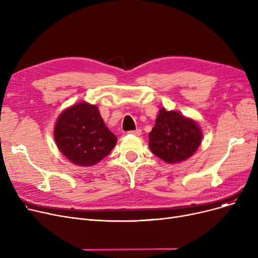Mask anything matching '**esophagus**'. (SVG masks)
I'll list each match as a JSON object with an SVG mask.
<instances>
[{
  "label": "esophagus",
  "instance_id": "esophagus-1",
  "mask_svg": "<svg viewBox=\"0 0 258 258\" xmlns=\"http://www.w3.org/2000/svg\"><path fill=\"white\" fill-rule=\"evenodd\" d=\"M128 133L135 135V136H140V135L142 134V131H141L140 128H138V130H136V131H131V132H128Z\"/></svg>",
  "mask_w": 258,
  "mask_h": 258
}]
</instances>
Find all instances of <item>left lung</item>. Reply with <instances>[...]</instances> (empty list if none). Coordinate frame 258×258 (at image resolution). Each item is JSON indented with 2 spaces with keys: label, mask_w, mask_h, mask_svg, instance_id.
Listing matches in <instances>:
<instances>
[{
  "label": "left lung",
  "mask_w": 258,
  "mask_h": 258,
  "mask_svg": "<svg viewBox=\"0 0 258 258\" xmlns=\"http://www.w3.org/2000/svg\"><path fill=\"white\" fill-rule=\"evenodd\" d=\"M202 130L196 120L161 107L150 133L148 146L161 160L174 164L194 156L202 143Z\"/></svg>",
  "instance_id": "1"
}]
</instances>
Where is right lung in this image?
<instances>
[{
  "label": "right lung",
  "instance_id": "add662e5",
  "mask_svg": "<svg viewBox=\"0 0 258 258\" xmlns=\"http://www.w3.org/2000/svg\"><path fill=\"white\" fill-rule=\"evenodd\" d=\"M59 152L73 164H97L113 150L117 137L107 128L96 105L81 101L63 110L54 125Z\"/></svg>",
  "mask_w": 258,
  "mask_h": 258
}]
</instances>
